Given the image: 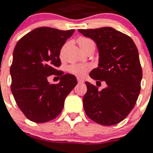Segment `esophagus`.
<instances>
[{"label": "esophagus", "mask_w": 153, "mask_h": 153, "mask_svg": "<svg viewBox=\"0 0 153 153\" xmlns=\"http://www.w3.org/2000/svg\"><path fill=\"white\" fill-rule=\"evenodd\" d=\"M77 80H78V82H79V83H82V82H83V80L82 79H80V78H78Z\"/></svg>", "instance_id": "1"}]
</instances>
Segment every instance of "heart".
Returning a JSON list of instances; mask_svg holds the SVG:
<instances>
[{"mask_svg":"<svg viewBox=\"0 0 153 153\" xmlns=\"http://www.w3.org/2000/svg\"><path fill=\"white\" fill-rule=\"evenodd\" d=\"M78 44L80 46V48H82L87 44H94V43L91 39L81 37L78 39ZM90 69H91V66L87 64H72L67 68L68 71L71 74H73L79 77H83L90 71Z\"/></svg>","mask_w":153,"mask_h":153,"instance_id":"1","label":"heart"}]
</instances>
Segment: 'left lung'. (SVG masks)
<instances>
[{"mask_svg":"<svg viewBox=\"0 0 153 153\" xmlns=\"http://www.w3.org/2000/svg\"><path fill=\"white\" fill-rule=\"evenodd\" d=\"M84 36L95 42L99 52L98 67L90 73L94 80L105 81L99 91L86 82L83 97L86 115L96 123L114 126L128 116L140 91L142 69L138 50L130 37L113 27L79 29Z\"/></svg>","mask_w":153,"mask_h":153,"instance_id":"1","label":"left lung"}]
</instances>
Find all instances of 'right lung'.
Returning <instances> with one entry per match:
<instances>
[{"mask_svg":"<svg viewBox=\"0 0 153 153\" xmlns=\"http://www.w3.org/2000/svg\"><path fill=\"white\" fill-rule=\"evenodd\" d=\"M74 30L41 27L23 36L16 45L10 67L11 91L18 107L30 121L44 123L62 112L65 98L77 85L76 77L56 70L60 50ZM60 76L58 84L47 77Z\"/></svg>","mask_w":153,"mask_h":153,"instance_id":"right-lung-1","label":"right lung"}]
</instances>
